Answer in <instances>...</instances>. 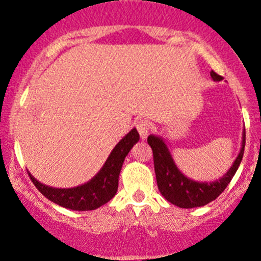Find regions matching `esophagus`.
<instances>
[{"mask_svg":"<svg viewBox=\"0 0 261 261\" xmlns=\"http://www.w3.org/2000/svg\"><path fill=\"white\" fill-rule=\"evenodd\" d=\"M136 127H137V130H138L140 138L142 139H145L146 136L149 134V132H150V124H149L146 121H138L136 123Z\"/></svg>","mask_w":261,"mask_h":261,"instance_id":"esophagus-1","label":"esophagus"}]
</instances>
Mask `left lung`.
Listing matches in <instances>:
<instances>
[{
  "label": "left lung",
  "instance_id": "8db88e82",
  "mask_svg": "<svg viewBox=\"0 0 261 261\" xmlns=\"http://www.w3.org/2000/svg\"><path fill=\"white\" fill-rule=\"evenodd\" d=\"M211 76L215 81H221L222 76L212 71ZM148 144L153 150L154 170L156 176V184L159 191L169 202L181 208H194L210 203L224 191L225 187L230 182L234 174L238 170L244 154L245 146V129L243 133V143L241 153L237 156L232 168L213 182H197L187 178L185 175L176 168L168 146L162 138L155 136L148 137Z\"/></svg>",
  "mask_w": 261,
  "mask_h": 261
}]
</instances>
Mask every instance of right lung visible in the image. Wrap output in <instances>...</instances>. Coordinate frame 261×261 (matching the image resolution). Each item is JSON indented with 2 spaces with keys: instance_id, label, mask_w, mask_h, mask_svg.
Masks as SVG:
<instances>
[{
  "instance_id": "add662e5",
  "label": "right lung",
  "mask_w": 261,
  "mask_h": 261,
  "mask_svg": "<svg viewBox=\"0 0 261 261\" xmlns=\"http://www.w3.org/2000/svg\"><path fill=\"white\" fill-rule=\"evenodd\" d=\"M138 140L139 134L134 128L115 146L98 174L89 182L74 189H53L40 184L31 174L28 175L40 194L54 203L74 211L96 210L116 195L124 158Z\"/></svg>"
}]
</instances>
